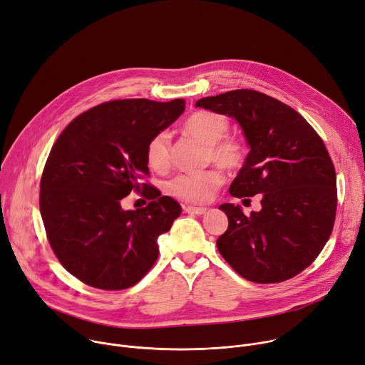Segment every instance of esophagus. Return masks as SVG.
Wrapping results in <instances>:
<instances>
[{
	"mask_svg": "<svg viewBox=\"0 0 365 365\" xmlns=\"http://www.w3.org/2000/svg\"><path fill=\"white\" fill-rule=\"evenodd\" d=\"M184 212L185 213H190V215H205L207 212L206 207H195V206H187L184 207Z\"/></svg>",
	"mask_w": 365,
	"mask_h": 365,
	"instance_id": "1",
	"label": "esophagus"
}]
</instances>
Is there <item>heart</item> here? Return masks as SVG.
Segmentation results:
<instances>
[{
  "mask_svg": "<svg viewBox=\"0 0 365 365\" xmlns=\"http://www.w3.org/2000/svg\"><path fill=\"white\" fill-rule=\"evenodd\" d=\"M187 135L207 146L209 158L226 170H236L245 158V148L239 140L225 138L229 120L219 113L198 111L184 123ZM148 165L158 173L170 167V136L162 132L150 139L146 148ZM223 182L219 170H206L195 174H181L168 184V192L187 203H207Z\"/></svg>",
  "mask_w": 365,
  "mask_h": 365,
  "instance_id": "b5f03b06",
  "label": "heart"
}]
</instances>
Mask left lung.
Here are the masks:
<instances>
[{"mask_svg": "<svg viewBox=\"0 0 365 365\" xmlns=\"http://www.w3.org/2000/svg\"><path fill=\"white\" fill-rule=\"evenodd\" d=\"M195 107L235 118L250 153L230 184L233 197L261 194V210L219 209L229 219L216 245L244 278L289 279L307 268L328 242L336 213V174L329 152L290 106L254 90L205 97Z\"/></svg>", "mask_w": 365, "mask_h": 365, "instance_id": "left-lung-1", "label": "left lung"}]
</instances>
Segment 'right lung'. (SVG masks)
<instances>
[{
	"instance_id": "1",
	"label": "right lung",
	"mask_w": 365,
	"mask_h": 365,
	"mask_svg": "<svg viewBox=\"0 0 365 365\" xmlns=\"http://www.w3.org/2000/svg\"><path fill=\"white\" fill-rule=\"evenodd\" d=\"M181 98H128L79 114L55 142L40 181V215L49 244L73 277L100 290L135 286L155 264L158 237L181 206L149 184L146 148L182 114ZM151 201L125 211L132 189Z\"/></svg>"
}]
</instances>
